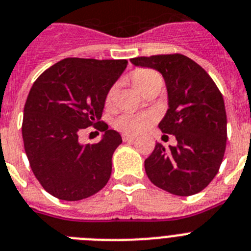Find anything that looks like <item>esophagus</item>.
<instances>
[{"mask_svg": "<svg viewBox=\"0 0 251 251\" xmlns=\"http://www.w3.org/2000/svg\"><path fill=\"white\" fill-rule=\"evenodd\" d=\"M136 139L135 135H130V134H124L122 135V140L126 143H132Z\"/></svg>", "mask_w": 251, "mask_h": 251, "instance_id": "34e87169", "label": "esophagus"}]
</instances>
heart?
Returning a JSON list of instances; mask_svg holds the SVG:
<instances>
[{"label": "heart", "instance_id": "1", "mask_svg": "<svg viewBox=\"0 0 251 251\" xmlns=\"http://www.w3.org/2000/svg\"><path fill=\"white\" fill-rule=\"evenodd\" d=\"M131 80L134 85L142 92L144 88H147L151 84L162 83V76L157 71L151 70V69H139V70H136L135 73L132 74ZM113 92H115V88L111 89V92L108 94V98L112 97ZM117 124L126 132L136 134V132H140L143 130H145L151 125V117L148 115H125L122 116Z\"/></svg>", "mask_w": 251, "mask_h": 251}]
</instances>
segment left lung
<instances>
[{"label": "left lung", "instance_id": "obj_1", "mask_svg": "<svg viewBox=\"0 0 251 251\" xmlns=\"http://www.w3.org/2000/svg\"><path fill=\"white\" fill-rule=\"evenodd\" d=\"M131 64L162 74L168 109L158 124L177 145L155 144L144 162L149 180L168 193L189 197L209 185L222 163L227 140L225 102L203 67L184 54L131 58Z\"/></svg>", "mask_w": 251, "mask_h": 251}]
</instances>
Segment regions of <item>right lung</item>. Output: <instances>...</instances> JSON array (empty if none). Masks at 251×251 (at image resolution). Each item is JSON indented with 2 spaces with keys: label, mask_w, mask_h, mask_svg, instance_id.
<instances>
[{
  "label": "right lung",
  "mask_w": 251,
  "mask_h": 251,
  "mask_svg": "<svg viewBox=\"0 0 251 251\" xmlns=\"http://www.w3.org/2000/svg\"><path fill=\"white\" fill-rule=\"evenodd\" d=\"M126 66V60L65 58L31 86L22 127L25 153L37 180L54 198L81 201L108 182L122 139L100 117L107 94ZM90 126L105 132L102 139L80 145L78 135Z\"/></svg>",
  "instance_id": "1"
}]
</instances>
